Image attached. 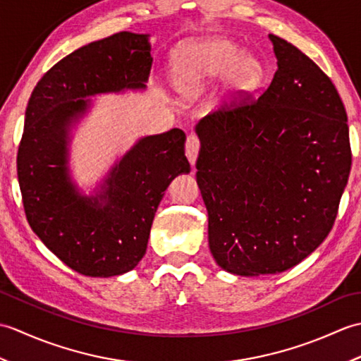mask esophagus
I'll use <instances>...</instances> for the list:
<instances>
[{
  "instance_id": "obj_1",
  "label": "esophagus",
  "mask_w": 361,
  "mask_h": 361,
  "mask_svg": "<svg viewBox=\"0 0 361 361\" xmlns=\"http://www.w3.org/2000/svg\"><path fill=\"white\" fill-rule=\"evenodd\" d=\"M198 150H200V140H198L197 135L190 133L186 140V157H188L190 164H195L197 157H198Z\"/></svg>"
}]
</instances>
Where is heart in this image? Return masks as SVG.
I'll list each match as a JSON object with an SVG mask.
<instances>
[{
	"instance_id": "b5f03b06",
	"label": "heart",
	"mask_w": 361,
	"mask_h": 361,
	"mask_svg": "<svg viewBox=\"0 0 361 361\" xmlns=\"http://www.w3.org/2000/svg\"><path fill=\"white\" fill-rule=\"evenodd\" d=\"M221 74L225 90L239 94L259 85L264 68L256 57L242 54L239 46L224 38L189 43L173 60L175 88L188 99L204 94Z\"/></svg>"
}]
</instances>
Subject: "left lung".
<instances>
[{
  "label": "left lung",
  "mask_w": 361,
  "mask_h": 361,
  "mask_svg": "<svg viewBox=\"0 0 361 361\" xmlns=\"http://www.w3.org/2000/svg\"><path fill=\"white\" fill-rule=\"evenodd\" d=\"M268 37L278 59L270 85L195 127L209 248L240 276L286 271L315 251L352 164L348 114L332 80L296 46Z\"/></svg>",
  "instance_id": "1"
}]
</instances>
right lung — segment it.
Listing matches in <instances>:
<instances>
[{
  "instance_id": "right-lung-1",
  "label": "right lung",
  "mask_w": 361,
  "mask_h": 361,
  "mask_svg": "<svg viewBox=\"0 0 361 361\" xmlns=\"http://www.w3.org/2000/svg\"><path fill=\"white\" fill-rule=\"evenodd\" d=\"M147 37L118 32L82 46L38 80L27 102L17 153L26 219L63 264L93 278L137 265L169 183L190 171L186 135L172 128L137 141L96 197L80 195L68 175V126L88 109L87 96L145 87L153 62Z\"/></svg>"
}]
</instances>
